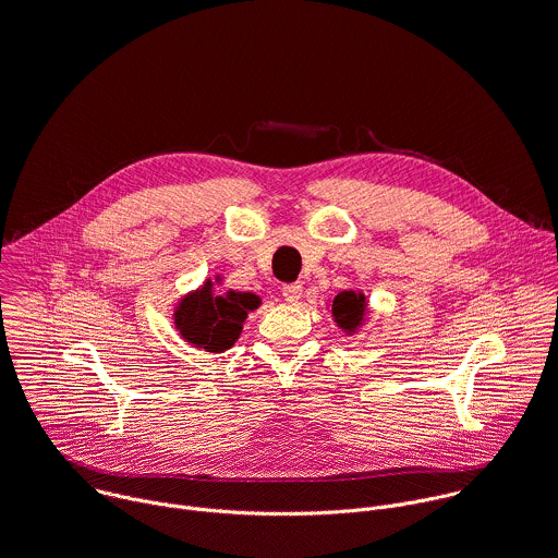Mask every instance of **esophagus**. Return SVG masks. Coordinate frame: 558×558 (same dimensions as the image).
Instances as JSON below:
<instances>
[{"label": "esophagus", "instance_id": "esophagus-1", "mask_svg": "<svg viewBox=\"0 0 558 558\" xmlns=\"http://www.w3.org/2000/svg\"><path fill=\"white\" fill-rule=\"evenodd\" d=\"M281 292H283V299L288 303H296L301 299V294H303V286L301 283H288V286H283Z\"/></svg>", "mask_w": 558, "mask_h": 558}]
</instances>
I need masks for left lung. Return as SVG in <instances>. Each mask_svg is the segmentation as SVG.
Here are the masks:
<instances>
[{
  "mask_svg": "<svg viewBox=\"0 0 558 558\" xmlns=\"http://www.w3.org/2000/svg\"><path fill=\"white\" fill-rule=\"evenodd\" d=\"M331 316L336 320V325L347 331L353 333L366 316V296L362 292H353V290H344L340 292L333 303H331Z\"/></svg>",
  "mask_w": 558,
  "mask_h": 558,
  "instance_id": "obj_1",
  "label": "left lung"
}]
</instances>
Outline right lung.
I'll list each match as a JSON object with an SVG mask.
<instances>
[{
    "mask_svg": "<svg viewBox=\"0 0 558 558\" xmlns=\"http://www.w3.org/2000/svg\"><path fill=\"white\" fill-rule=\"evenodd\" d=\"M211 288L214 283L207 281L201 290L187 294L174 312V323L190 344L222 353L240 338L242 323L259 305V296L235 290L216 294Z\"/></svg>",
    "mask_w": 558,
    "mask_h": 558,
    "instance_id": "obj_1",
    "label": "right lung"
}]
</instances>
